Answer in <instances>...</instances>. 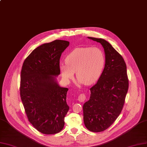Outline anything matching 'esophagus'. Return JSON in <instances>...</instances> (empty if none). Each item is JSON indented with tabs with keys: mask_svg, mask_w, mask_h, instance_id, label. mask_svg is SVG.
Masks as SVG:
<instances>
[{
	"mask_svg": "<svg viewBox=\"0 0 147 147\" xmlns=\"http://www.w3.org/2000/svg\"><path fill=\"white\" fill-rule=\"evenodd\" d=\"M86 96L84 94H80L79 96H78V101L80 102H84L86 100Z\"/></svg>",
	"mask_w": 147,
	"mask_h": 147,
	"instance_id": "obj_1",
	"label": "esophagus"
}]
</instances>
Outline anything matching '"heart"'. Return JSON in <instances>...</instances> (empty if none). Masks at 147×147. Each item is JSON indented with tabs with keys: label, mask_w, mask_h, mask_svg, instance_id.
<instances>
[{
	"label": "heart",
	"mask_w": 147,
	"mask_h": 147,
	"mask_svg": "<svg viewBox=\"0 0 147 147\" xmlns=\"http://www.w3.org/2000/svg\"><path fill=\"white\" fill-rule=\"evenodd\" d=\"M105 64V55L101 49L78 48L67 56L65 63L60 65V69L65 81L71 79L76 72L78 83L89 86L100 78Z\"/></svg>",
	"instance_id": "obj_1"
}]
</instances>
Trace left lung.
Wrapping results in <instances>:
<instances>
[{"mask_svg":"<svg viewBox=\"0 0 147 147\" xmlns=\"http://www.w3.org/2000/svg\"><path fill=\"white\" fill-rule=\"evenodd\" d=\"M88 38L101 43L105 53V68L90 89L89 100L83 105L85 126L89 131L98 132L107 129L120 114L129 81L123 59L109 42L102 38Z\"/></svg>","mask_w":147,"mask_h":147,"instance_id":"8db88e82","label":"left lung"}]
</instances>
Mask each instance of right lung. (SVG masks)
Returning <instances> with one entry per match:
<instances>
[{
  "label": "right lung",
  "mask_w": 147,
  "mask_h": 147,
  "mask_svg": "<svg viewBox=\"0 0 147 147\" xmlns=\"http://www.w3.org/2000/svg\"><path fill=\"white\" fill-rule=\"evenodd\" d=\"M68 41L56 40L33 51L22 65L20 94L28 120L42 134H54L62 130L69 110L68 88L60 87V59L69 46Z\"/></svg>",
  "instance_id": "obj_1"
}]
</instances>
